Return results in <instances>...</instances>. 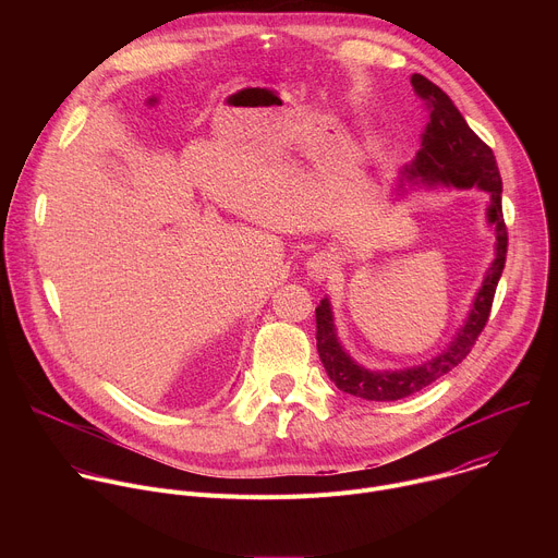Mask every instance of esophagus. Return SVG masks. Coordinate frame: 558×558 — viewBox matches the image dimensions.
<instances>
[{
  "instance_id": "esophagus-1",
  "label": "esophagus",
  "mask_w": 558,
  "mask_h": 558,
  "mask_svg": "<svg viewBox=\"0 0 558 558\" xmlns=\"http://www.w3.org/2000/svg\"><path fill=\"white\" fill-rule=\"evenodd\" d=\"M329 271H331V265H329L325 258H313V260L308 263V274H311L315 280L327 278Z\"/></svg>"
}]
</instances>
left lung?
<instances>
[{
  "instance_id": "8db88e82",
  "label": "left lung",
  "mask_w": 558,
  "mask_h": 558,
  "mask_svg": "<svg viewBox=\"0 0 558 558\" xmlns=\"http://www.w3.org/2000/svg\"><path fill=\"white\" fill-rule=\"evenodd\" d=\"M411 84L415 95L424 101L428 108L430 117L428 123L422 132V147L415 156L413 166H409L402 172V185L404 181L409 183H426V185H454L461 190L468 187H480L490 194V207H488V222L495 225L497 231V256L486 271V278L480 287V293H476L470 315L461 331L457 333L454 342L435 360L407 368V371H368L355 364L344 349L338 342L336 327H333V313L329 300H320L315 308V340H317V353H320V360L327 368V375L331 381L355 397H362V400H373V402H392V400H402V397H409L448 371H452L474 347L476 338L482 336L495 291L499 284V278L506 267V254H508V229L504 220V209H501V174L497 158L493 149L476 136L452 99L424 74H413Z\"/></svg>"
}]
</instances>
